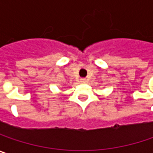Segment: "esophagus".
<instances>
[{"label":"esophagus","mask_w":153,"mask_h":153,"mask_svg":"<svg viewBox=\"0 0 153 153\" xmlns=\"http://www.w3.org/2000/svg\"><path fill=\"white\" fill-rule=\"evenodd\" d=\"M80 80H81V82H85V79H81Z\"/></svg>","instance_id":"obj_1"}]
</instances>
